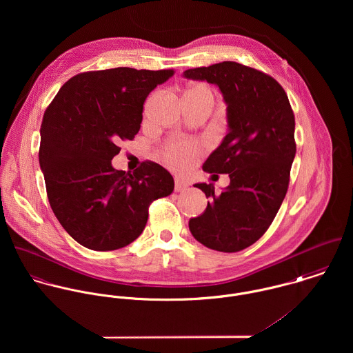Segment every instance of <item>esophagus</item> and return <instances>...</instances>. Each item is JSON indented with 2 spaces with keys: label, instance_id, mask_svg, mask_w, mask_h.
<instances>
[{
  "label": "esophagus",
  "instance_id": "esophagus-1",
  "mask_svg": "<svg viewBox=\"0 0 353 353\" xmlns=\"http://www.w3.org/2000/svg\"><path fill=\"white\" fill-rule=\"evenodd\" d=\"M188 183L183 181V179H179V178H175V192H183L188 189Z\"/></svg>",
  "mask_w": 353,
  "mask_h": 353
}]
</instances>
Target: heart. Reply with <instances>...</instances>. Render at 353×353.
I'll list each match as a JSON object with an SVG mask.
<instances>
[{"mask_svg": "<svg viewBox=\"0 0 353 353\" xmlns=\"http://www.w3.org/2000/svg\"><path fill=\"white\" fill-rule=\"evenodd\" d=\"M186 92L196 94L213 101V94L210 88L205 84H196ZM199 152L200 144L196 141H171L164 147L163 157L171 168L176 171H186L196 160Z\"/></svg>", "mask_w": 353, "mask_h": 353, "instance_id": "1", "label": "heart"}]
</instances>
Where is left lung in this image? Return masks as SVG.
I'll list each match as a JSON object with an SVG mask.
<instances>
[{
	"mask_svg": "<svg viewBox=\"0 0 353 353\" xmlns=\"http://www.w3.org/2000/svg\"><path fill=\"white\" fill-rule=\"evenodd\" d=\"M183 76L219 87L230 129L202 168L212 176L228 174L231 182L220 194L212 183L194 185L209 201L189 228L212 250L241 252L266 232L287 194L296 153L295 115L283 87L250 66L224 61Z\"/></svg>",
	"mask_w": 353,
	"mask_h": 353,
	"instance_id": "left-lung-1",
	"label": "left lung"
}]
</instances>
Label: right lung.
<instances>
[{"instance_id":"add662e5","label":"right lung","mask_w":353,"mask_h":353,"mask_svg":"<svg viewBox=\"0 0 353 353\" xmlns=\"http://www.w3.org/2000/svg\"><path fill=\"white\" fill-rule=\"evenodd\" d=\"M172 69L114 68L68 80L45 111L39 164L51 209L81 246L111 252L145 228L152 202L174 190L171 174L153 161L130 171L111 160L122 140H133L144 101Z\"/></svg>"}]
</instances>
